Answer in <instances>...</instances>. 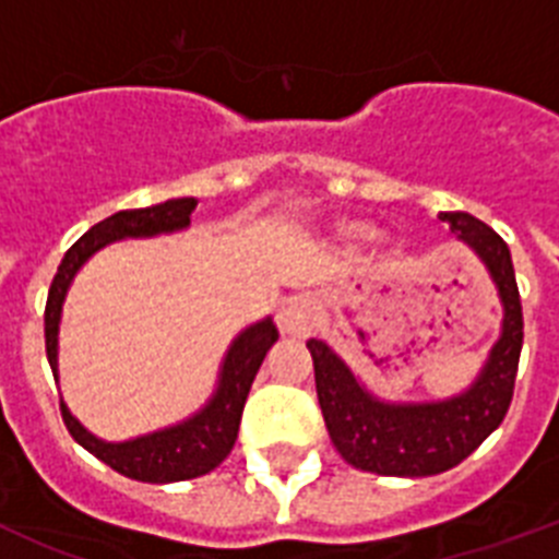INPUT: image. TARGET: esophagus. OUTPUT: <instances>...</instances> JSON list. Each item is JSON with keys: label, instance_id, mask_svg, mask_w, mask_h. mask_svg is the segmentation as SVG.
<instances>
[{"label": "esophagus", "instance_id": "obj_1", "mask_svg": "<svg viewBox=\"0 0 559 559\" xmlns=\"http://www.w3.org/2000/svg\"><path fill=\"white\" fill-rule=\"evenodd\" d=\"M275 323L286 336H309L317 325V309L306 295H292L275 311Z\"/></svg>", "mask_w": 559, "mask_h": 559}]
</instances>
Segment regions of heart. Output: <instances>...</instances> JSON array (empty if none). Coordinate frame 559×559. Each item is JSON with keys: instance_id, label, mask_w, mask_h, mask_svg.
Wrapping results in <instances>:
<instances>
[{"instance_id": "1", "label": "heart", "mask_w": 559, "mask_h": 559, "mask_svg": "<svg viewBox=\"0 0 559 559\" xmlns=\"http://www.w3.org/2000/svg\"><path fill=\"white\" fill-rule=\"evenodd\" d=\"M348 234L350 236H361V234H365V228H361V225H354V228H348Z\"/></svg>"}]
</instances>
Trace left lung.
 I'll return each instance as SVG.
<instances>
[{
	"mask_svg": "<svg viewBox=\"0 0 559 559\" xmlns=\"http://www.w3.org/2000/svg\"><path fill=\"white\" fill-rule=\"evenodd\" d=\"M456 242L474 250L496 284L501 304L499 340L479 373L456 395L440 401H390L367 390L323 340H309L314 384L331 442L348 465L379 476H435L460 465L499 429L512 401L518 356L524 345V314L507 242L465 211H442Z\"/></svg>",
	"mask_w": 559,
	"mask_h": 559,
	"instance_id": "1",
	"label": "left lung"
}]
</instances>
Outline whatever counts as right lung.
Listing matches in <instances>:
<instances>
[{"mask_svg":"<svg viewBox=\"0 0 559 559\" xmlns=\"http://www.w3.org/2000/svg\"><path fill=\"white\" fill-rule=\"evenodd\" d=\"M194 209H198L194 198H173L167 203L147 205V209L117 211L108 219L85 230L69 248V253L60 261L58 273H55L52 286H49L47 311H44L47 359L55 381H58V334L63 300H67L69 286H72L74 275L83 270L85 261L108 245L122 242V239H153V236L186 230L192 225ZM275 340H278V329H275L273 317H264L259 323L239 331L225 350L217 386L211 392V399L180 424L164 426L158 431L130 437L122 442H108L85 429L72 415L67 401H60L63 424L88 454H94L99 462L110 465L128 479L150 481V485L198 479V476L211 474L234 449L250 384H253L261 361L275 345Z\"/></svg>","mask_w":559,"mask_h":559,"instance_id":"1","label":"right lung"}]
</instances>
